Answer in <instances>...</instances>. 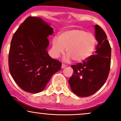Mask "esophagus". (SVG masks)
I'll list each match as a JSON object with an SVG mask.
<instances>
[{
    "instance_id": "obj_1",
    "label": "esophagus",
    "mask_w": 121,
    "mask_h": 121,
    "mask_svg": "<svg viewBox=\"0 0 121 121\" xmlns=\"http://www.w3.org/2000/svg\"><path fill=\"white\" fill-rule=\"evenodd\" d=\"M66 65H65L64 64H62V65H61V68H65V67H66Z\"/></svg>"
}]
</instances>
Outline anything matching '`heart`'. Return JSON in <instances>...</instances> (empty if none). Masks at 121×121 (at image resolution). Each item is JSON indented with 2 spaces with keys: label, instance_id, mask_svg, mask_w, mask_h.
Segmentation results:
<instances>
[{
  "label": "heart",
  "instance_id": "1",
  "mask_svg": "<svg viewBox=\"0 0 121 121\" xmlns=\"http://www.w3.org/2000/svg\"><path fill=\"white\" fill-rule=\"evenodd\" d=\"M97 44V39L93 34L81 29L68 30L60 34L59 39H53V55L59 57L66 48V61L72 59L75 62H82L93 54Z\"/></svg>",
  "mask_w": 121,
  "mask_h": 121
}]
</instances>
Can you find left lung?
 <instances>
[{
  "mask_svg": "<svg viewBox=\"0 0 121 121\" xmlns=\"http://www.w3.org/2000/svg\"><path fill=\"white\" fill-rule=\"evenodd\" d=\"M94 28L98 41L95 55L71 66L73 74L69 84L72 91L79 97H89L98 91L106 82L110 69L111 47L107 36L99 26Z\"/></svg>",
  "mask_w": 121,
  "mask_h": 121,
  "instance_id": "left-lung-1",
  "label": "left lung"
}]
</instances>
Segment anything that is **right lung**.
I'll return each instance as SVG.
<instances>
[{
    "instance_id": "right-lung-1",
    "label": "right lung",
    "mask_w": 121,
    "mask_h": 121,
    "mask_svg": "<svg viewBox=\"0 0 121 121\" xmlns=\"http://www.w3.org/2000/svg\"><path fill=\"white\" fill-rule=\"evenodd\" d=\"M53 28L41 18L29 16L13 34L9 55L11 75L23 91L37 93L44 89L61 62L49 56L47 48Z\"/></svg>"
}]
</instances>
